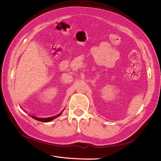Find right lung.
Here are the masks:
<instances>
[{"label":"right lung","mask_w":161,"mask_h":161,"mask_svg":"<svg viewBox=\"0 0 161 161\" xmlns=\"http://www.w3.org/2000/svg\"><path fill=\"white\" fill-rule=\"evenodd\" d=\"M62 113V112H61V113L60 114H58L57 115H55V116H53V117H50V118H37V117H35V116H33V115H31V118H33V119H35L36 120H38V121H42V122H49V121L54 119L55 118H56L57 117L60 116L61 115V114Z\"/></svg>","instance_id":"right-lung-1"}]
</instances>
